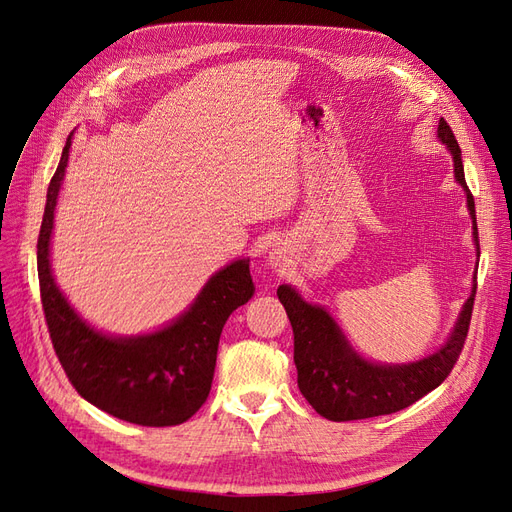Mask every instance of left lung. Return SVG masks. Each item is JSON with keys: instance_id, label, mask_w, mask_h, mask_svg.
I'll return each instance as SVG.
<instances>
[{"instance_id": "8db88e82", "label": "left lung", "mask_w": 512, "mask_h": 512, "mask_svg": "<svg viewBox=\"0 0 512 512\" xmlns=\"http://www.w3.org/2000/svg\"><path fill=\"white\" fill-rule=\"evenodd\" d=\"M438 136L453 153L455 179L466 190L470 218L474 224V241L478 245L474 196L466 183V175H463L457 138L444 119H440ZM277 297H280L292 324L299 391L320 416L342 423L404 410L446 380L459 359L463 344H466L476 297V277L472 294L463 305L446 344L427 359L408 365H380L365 361L361 354L352 350L335 320L322 307L305 303L301 294L286 284L277 288Z\"/></svg>"}]
</instances>
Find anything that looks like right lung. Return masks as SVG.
I'll return each mask as SVG.
<instances>
[{"label": "right lung", "mask_w": 512, "mask_h": 512, "mask_svg": "<svg viewBox=\"0 0 512 512\" xmlns=\"http://www.w3.org/2000/svg\"><path fill=\"white\" fill-rule=\"evenodd\" d=\"M70 143L72 134L46 192L38 235L40 299L55 354L76 393L96 408L134 425H181L209 397L228 316L254 297L250 260H235L215 273L188 312L162 331L136 337H108L94 331L55 286L49 262L55 205Z\"/></svg>", "instance_id": "1"}]
</instances>
